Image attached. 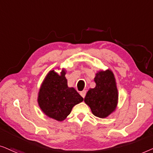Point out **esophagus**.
<instances>
[{
    "instance_id": "esophagus-1",
    "label": "esophagus",
    "mask_w": 153,
    "mask_h": 153,
    "mask_svg": "<svg viewBox=\"0 0 153 153\" xmlns=\"http://www.w3.org/2000/svg\"><path fill=\"white\" fill-rule=\"evenodd\" d=\"M86 93H87L86 91L83 90V91H81V92H80V95L82 96V98H85V96H86Z\"/></svg>"
}]
</instances>
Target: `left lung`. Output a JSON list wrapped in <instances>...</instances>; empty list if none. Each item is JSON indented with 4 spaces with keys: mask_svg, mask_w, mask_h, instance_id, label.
<instances>
[{
    "mask_svg": "<svg viewBox=\"0 0 153 153\" xmlns=\"http://www.w3.org/2000/svg\"><path fill=\"white\" fill-rule=\"evenodd\" d=\"M96 87L89 89L85 97V102L90 107L95 116L106 117L116 108L118 92L115 77L110 70L99 71L94 78Z\"/></svg>",
    "mask_w": 153,
    "mask_h": 153,
    "instance_id": "obj_1",
    "label": "left lung"
}]
</instances>
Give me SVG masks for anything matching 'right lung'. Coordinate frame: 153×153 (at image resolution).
Masks as SVG:
<instances>
[{
  "instance_id": "add662e5",
  "label": "right lung",
  "mask_w": 153,
  "mask_h": 153,
  "mask_svg": "<svg viewBox=\"0 0 153 153\" xmlns=\"http://www.w3.org/2000/svg\"><path fill=\"white\" fill-rule=\"evenodd\" d=\"M65 75L64 70L60 75L50 71L38 93V102L42 112L57 121L66 119L73 107L83 101L74 88L68 87Z\"/></svg>"
}]
</instances>
